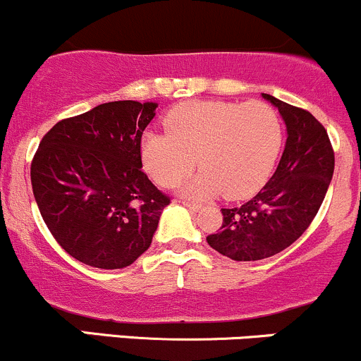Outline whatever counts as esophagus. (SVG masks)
I'll list each match as a JSON object with an SVG mask.
<instances>
[{"label":"esophagus","mask_w":361,"mask_h":361,"mask_svg":"<svg viewBox=\"0 0 361 361\" xmlns=\"http://www.w3.org/2000/svg\"><path fill=\"white\" fill-rule=\"evenodd\" d=\"M181 204L187 205L190 211H199L200 209V204H197V202H190V200H181Z\"/></svg>","instance_id":"34e87169"}]
</instances>
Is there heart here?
<instances>
[{
    "instance_id": "b5f03b06",
    "label": "heart",
    "mask_w": 361,
    "mask_h": 361,
    "mask_svg": "<svg viewBox=\"0 0 361 361\" xmlns=\"http://www.w3.org/2000/svg\"><path fill=\"white\" fill-rule=\"evenodd\" d=\"M166 128L142 137L145 169L161 187H173L199 157L202 171L185 188L195 197L250 195L267 181L283 140L276 109L262 101L183 102L169 111Z\"/></svg>"
}]
</instances>
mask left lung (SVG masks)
I'll return each instance as SVG.
<instances>
[{"label":"left lung","instance_id":"obj_1","mask_svg":"<svg viewBox=\"0 0 361 361\" xmlns=\"http://www.w3.org/2000/svg\"><path fill=\"white\" fill-rule=\"evenodd\" d=\"M286 123V147L264 188L238 207L221 209L223 226L207 236L233 260H262L283 252L307 231L334 173V149L312 113L264 94Z\"/></svg>","mask_w":361,"mask_h":361}]
</instances>
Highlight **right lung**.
Returning <instances> with one entry per match:
<instances>
[{
	"instance_id": "right-lung-1",
	"label": "right lung",
	"mask_w": 361,
	"mask_h": 361,
	"mask_svg": "<svg viewBox=\"0 0 361 361\" xmlns=\"http://www.w3.org/2000/svg\"><path fill=\"white\" fill-rule=\"evenodd\" d=\"M156 102L114 101L58 121L30 164L42 219L73 259L123 269L152 243L169 197L142 171L140 144Z\"/></svg>"
}]
</instances>
